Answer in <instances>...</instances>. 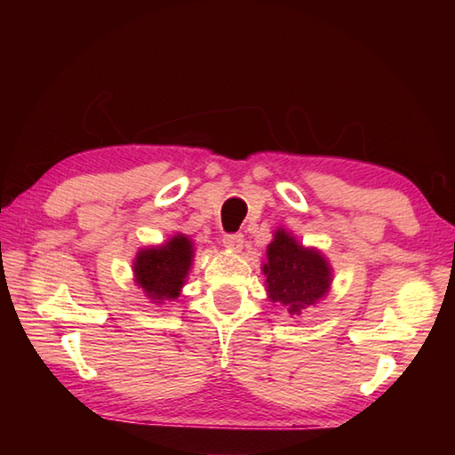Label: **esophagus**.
I'll return each mask as SVG.
<instances>
[{
    "instance_id": "esophagus-1",
    "label": "esophagus",
    "mask_w": 455,
    "mask_h": 455,
    "mask_svg": "<svg viewBox=\"0 0 455 455\" xmlns=\"http://www.w3.org/2000/svg\"><path fill=\"white\" fill-rule=\"evenodd\" d=\"M243 243H244V236L243 235H227L222 238V244L227 246L228 251L233 252H241L243 251Z\"/></svg>"
}]
</instances>
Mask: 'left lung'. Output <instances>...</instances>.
<instances>
[{
    "mask_svg": "<svg viewBox=\"0 0 455 455\" xmlns=\"http://www.w3.org/2000/svg\"><path fill=\"white\" fill-rule=\"evenodd\" d=\"M260 271L267 276L268 301L283 305L289 315H301L323 301L333 283V268L327 257L315 246L299 243L283 227L275 230Z\"/></svg>",
    "mask_w": 455,
    "mask_h": 455,
    "instance_id": "8db88e82",
    "label": "left lung"
}]
</instances>
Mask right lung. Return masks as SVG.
I'll use <instances>...</instances> for the list:
<instances>
[{
    "label": "right lung",
    "mask_w": 455,
    "mask_h": 455,
    "mask_svg": "<svg viewBox=\"0 0 455 455\" xmlns=\"http://www.w3.org/2000/svg\"><path fill=\"white\" fill-rule=\"evenodd\" d=\"M192 260L195 244L187 235L176 233L164 243L144 246L136 252L132 260L134 283L152 303L174 301L187 284Z\"/></svg>",
    "instance_id": "right-lung-1"
}]
</instances>
